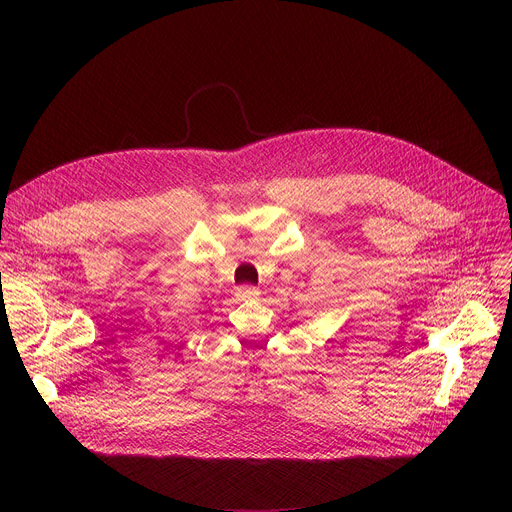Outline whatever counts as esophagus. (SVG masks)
Listing matches in <instances>:
<instances>
[{
    "mask_svg": "<svg viewBox=\"0 0 512 512\" xmlns=\"http://www.w3.org/2000/svg\"><path fill=\"white\" fill-rule=\"evenodd\" d=\"M259 294H261V291L257 287H251V285H243V287L237 289V296L241 300H255V298H259Z\"/></svg>",
    "mask_w": 512,
    "mask_h": 512,
    "instance_id": "obj_1",
    "label": "esophagus"
}]
</instances>
